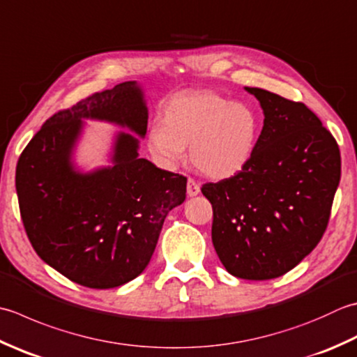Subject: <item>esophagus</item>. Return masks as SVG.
I'll return each instance as SVG.
<instances>
[{
	"label": "esophagus",
	"mask_w": 357,
	"mask_h": 357,
	"mask_svg": "<svg viewBox=\"0 0 357 357\" xmlns=\"http://www.w3.org/2000/svg\"><path fill=\"white\" fill-rule=\"evenodd\" d=\"M199 192H201V187H199L197 181L188 179L187 181V195H188V197H190V198L197 197V195H199Z\"/></svg>",
	"instance_id": "obj_1"
}]
</instances>
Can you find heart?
<instances>
[{
    "label": "heart",
    "mask_w": 357,
    "mask_h": 357,
    "mask_svg": "<svg viewBox=\"0 0 357 357\" xmlns=\"http://www.w3.org/2000/svg\"><path fill=\"white\" fill-rule=\"evenodd\" d=\"M260 116L248 102L216 93L184 94L162 108L160 127L149 131L146 146L155 162L174 169L190 146L195 169L213 179L235 176L252 159L260 137Z\"/></svg>",
    "instance_id": "heart-1"
}]
</instances>
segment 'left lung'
<instances>
[{
	"instance_id": "1",
	"label": "left lung",
	"mask_w": 357,
	"mask_h": 357,
	"mask_svg": "<svg viewBox=\"0 0 357 357\" xmlns=\"http://www.w3.org/2000/svg\"><path fill=\"white\" fill-rule=\"evenodd\" d=\"M244 89L264 114L254 156L235 176L201 192L212 204V241L229 274L271 280L296 268L322 238L340 181V151L305 103Z\"/></svg>"
}]
</instances>
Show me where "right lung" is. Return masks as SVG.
<instances>
[{
  "instance_id": "obj_1",
  "label": "right lung",
  "mask_w": 357,
  "mask_h": 357,
  "mask_svg": "<svg viewBox=\"0 0 357 357\" xmlns=\"http://www.w3.org/2000/svg\"><path fill=\"white\" fill-rule=\"evenodd\" d=\"M86 119L145 137L141 85L119 83L49 117L21 153L15 187L41 260L74 283L108 289L142 274L165 216L185 199L187 178L139 158V139L125 131L114 137L111 165L80 172L73 155Z\"/></svg>"
}]
</instances>
